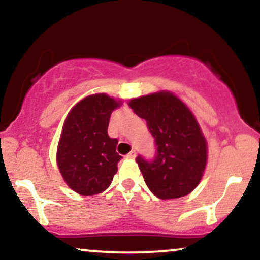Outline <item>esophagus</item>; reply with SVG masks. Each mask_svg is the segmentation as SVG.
Returning a JSON list of instances; mask_svg holds the SVG:
<instances>
[{"label": "esophagus", "mask_w": 260, "mask_h": 260, "mask_svg": "<svg viewBox=\"0 0 260 260\" xmlns=\"http://www.w3.org/2000/svg\"><path fill=\"white\" fill-rule=\"evenodd\" d=\"M136 156H137V151H136V150H132V151H131L129 154L127 155V158H131V160H134V158H136Z\"/></svg>", "instance_id": "1"}]
</instances>
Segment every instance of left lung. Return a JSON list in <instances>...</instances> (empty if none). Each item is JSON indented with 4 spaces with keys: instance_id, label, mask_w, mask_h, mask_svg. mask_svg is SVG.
<instances>
[{
    "instance_id": "8db88e82",
    "label": "left lung",
    "mask_w": 260,
    "mask_h": 260,
    "mask_svg": "<svg viewBox=\"0 0 260 260\" xmlns=\"http://www.w3.org/2000/svg\"><path fill=\"white\" fill-rule=\"evenodd\" d=\"M128 105L146 121L157 146L154 161L140 156L136 160L149 189L161 200L191 192L202 179L208 156L195 115L170 90L133 98Z\"/></svg>"
}]
</instances>
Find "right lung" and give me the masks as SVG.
I'll return each mask as SVG.
<instances>
[{"label": "right lung", "instance_id": "obj_1", "mask_svg": "<svg viewBox=\"0 0 260 260\" xmlns=\"http://www.w3.org/2000/svg\"><path fill=\"white\" fill-rule=\"evenodd\" d=\"M122 102L105 93L81 99L69 111L57 149V165L70 189L83 196L103 192L111 184L122 156L117 139L108 134L111 112Z\"/></svg>", "mask_w": 260, "mask_h": 260}]
</instances>
